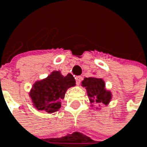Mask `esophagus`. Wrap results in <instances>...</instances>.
<instances>
[{
    "label": "esophagus",
    "mask_w": 147,
    "mask_h": 147,
    "mask_svg": "<svg viewBox=\"0 0 147 147\" xmlns=\"http://www.w3.org/2000/svg\"><path fill=\"white\" fill-rule=\"evenodd\" d=\"M75 80H76V83H77L78 85H80V82H81V80H82V77H81V76H76V77H75Z\"/></svg>",
    "instance_id": "1"
}]
</instances>
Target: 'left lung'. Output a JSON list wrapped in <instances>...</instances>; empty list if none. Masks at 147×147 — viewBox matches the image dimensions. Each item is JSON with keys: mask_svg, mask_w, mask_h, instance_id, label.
Masks as SVG:
<instances>
[{"mask_svg": "<svg viewBox=\"0 0 147 147\" xmlns=\"http://www.w3.org/2000/svg\"><path fill=\"white\" fill-rule=\"evenodd\" d=\"M82 86L87 90V94L92 103L108 105L111 99V93L105 89V81L98 78H85Z\"/></svg>", "mask_w": 147, "mask_h": 147, "instance_id": "left-lung-1", "label": "left lung"}]
</instances>
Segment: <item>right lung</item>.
I'll list each match as a JSON object with an SVG mask.
<instances>
[{
    "instance_id": "right-lung-1",
    "label": "right lung",
    "mask_w": 147,
    "mask_h": 147,
    "mask_svg": "<svg viewBox=\"0 0 147 147\" xmlns=\"http://www.w3.org/2000/svg\"><path fill=\"white\" fill-rule=\"evenodd\" d=\"M74 86L75 80L71 74L63 76L59 71H54L46 79L34 84L30 96L37 110L53 113L61 108V100L67 90Z\"/></svg>"
}]
</instances>
